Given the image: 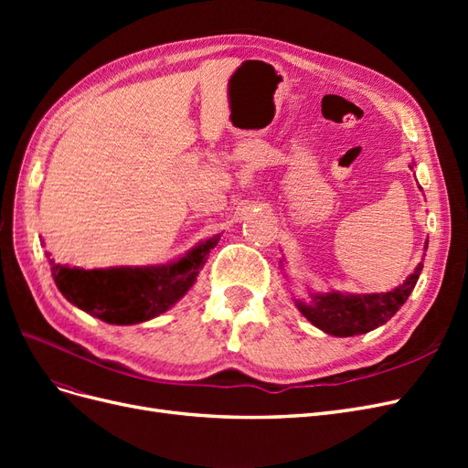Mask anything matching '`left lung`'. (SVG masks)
I'll use <instances>...</instances> for the list:
<instances>
[{
    "label": "left lung",
    "mask_w": 468,
    "mask_h": 468,
    "mask_svg": "<svg viewBox=\"0 0 468 468\" xmlns=\"http://www.w3.org/2000/svg\"><path fill=\"white\" fill-rule=\"evenodd\" d=\"M421 263L399 289L382 294H316L313 303H299L301 313L316 328L337 337L367 334L388 322L416 287Z\"/></svg>",
    "instance_id": "obj_1"
}]
</instances>
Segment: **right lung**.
Wrapping results in <instances>:
<instances>
[{
  "mask_svg": "<svg viewBox=\"0 0 468 468\" xmlns=\"http://www.w3.org/2000/svg\"><path fill=\"white\" fill-rule=\"evenodd\" d=\"M220 234L186 258L164 267L76 269L52 263L56 287L66 299L107 324H138L158 316L186 294Z\"/></svg>",
  "mask_w": 468,
  "mask_h": 468,
  "instance_id": "1",
  "label": "right lung"
}]
</instances>
